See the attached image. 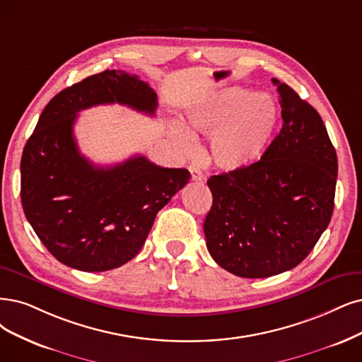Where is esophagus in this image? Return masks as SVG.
I'll return each mask as SVG.
<instances>
[{"label":"esophagus","instance_id":"esophagus-1","mask_svg":"<svg viewBox=\"0 0 362 362\" xmlns=\"http://www.w3.org/2000/svg\"><path fill=\"white\" fill-rule=\"evenodd\" d=\"M189 171H191V179H192L194 182H202V180L204 179L203 173L199 171L195 165H189Z\"/></svg>","mask_w":362,"mask_h":362}]
</instances>
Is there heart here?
Segmentation results:
<instances>
[{"mask_svg":"<svg viewBox=\"0 0 362 362\" xmlns=\"http://www.w3.org/2000/svg\"><path fill=\"white\" fill-rule=\"evenodd\" d=\"M185 117L186 128L173 125L170 131L180 151H194L191 134L210 137V163L222 171H238L265 155L277 132L280 113L272 97L231 86L194 103Z\"/></svg>","mask_w":362,"mask_h":362,"instance_id":"b5f03b06","label":"heart"}]
</instances>
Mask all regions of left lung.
I'll list each match as a JSON object with an SVG mask.
<instances>
[{
    "label": "left lung",
    "instance_id": "1",
    "mask_svg": "<svg viewBox=\"0 0 362 362\" xmlns=\"http://www.w3.org/2000/svg\"><path fill=\"white\" fill-rule=\"evenodd\" d=\"M272 82L282 129L257 164L207 180V249L222 269L246 279L297 267L327 230L336 195L337 153L322 117L291 86Z\"/></svg>",
    "mask_w": 362,
    "mask_h": 362
}]
</instances>
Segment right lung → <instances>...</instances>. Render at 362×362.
I'll return each instance as SVG.
<instances>
[{
    "mask_svg": "<svg viewBox=\"0 0 362 362\" xmlns=\"http://www.w3.org/2000/svg\"><path fill=\"white\" fill-rule=\"evenodd\" d=\"M124 104L155 115L156 93L137 74L105 70L53 97L21 159L25 216L59 262L80 272L117 269L137 255L156 213L191 179L186 168L159 167L141 155L97 167L78 152L80 110Z\"/></svg>",
    "mask_w": 362,
    "mask_h": 362,
    "instance_id": "obj_1",
    "label": "right lung"
}]
</instances>
